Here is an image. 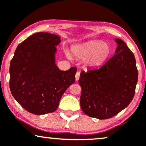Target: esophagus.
<instances>
[{
	"mask_svg": "<svg viewBox=\"0 0 146 146\" xmlns=\"http://www.w3.org/2000/svg\"><path fill=\"white\" fill-rule=\"evenodd\" d=\"M80 72H77L76 74L75 77H76V80L78 81L80 78Z\"/></svg>",
	"mask_w": 146,
	"mask_h": 146,
	"instance_id": "obj_1",
	"label": "esophagus"
}]
</instances>
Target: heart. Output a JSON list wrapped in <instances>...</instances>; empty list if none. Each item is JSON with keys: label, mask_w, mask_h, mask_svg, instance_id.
Here are the masks:
<instances>
[{"label": "heart", "mask_w": 146, "mask_h": 146, "mask_svg": "<svg viewBox=\"0 0 146 146\" xmlns=\"http://www.w3.org/2000/svg\"><path fill=\"white\" fill-rule=\"evenodd\" d=\"M72 51L78 58L86 60V62L89 66L96 67L110 56L111 48L107 42L91 40L83 44L73 46ZM66 54L68 58H71V56L68 52H66Z\"/></svg>", "instance_id": "b5f03b06"}]
</instances>
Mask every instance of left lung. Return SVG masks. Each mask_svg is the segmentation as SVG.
<instances>
[{
    "label": "left lung",
    "mask_w": 146,
    "mask_h": 146,
    "mask_svg": "<svg viewBox=\"0 0 146 146\" xmlns=\"http://www.w3.org/2000/svg\"><path fill=\"white\" fill-rule=\"evenodd\" d=\"M115 55L98 68L81 72V108L86 115L100 119L112 117L133 98L138 78L135 56L126 44L115 39Z\"/></svg>",
    "instance_id": "1"
}]
</instances>
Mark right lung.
Here are the masks:
<instances>
[{
  "label": "right lung",
  "instance_id": "add662e5",
  "mask_svg": "<svg viewBox=\"0 0 146 146\" xmlns=\"http://www.w3.org/2000/svg\"><path fill=\"white\" fill-rule=\"evenodd\" d=\"M58 36L40 33L30 36L16 49L10 65L9 86L18 103L30 113L56 110L63 94L75 82L72 67L62 71L55 64Z\"/></svg>",
  "mask_w": 146,
  "mask_h": 146
}]
</instances>
